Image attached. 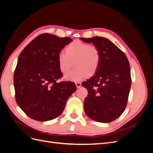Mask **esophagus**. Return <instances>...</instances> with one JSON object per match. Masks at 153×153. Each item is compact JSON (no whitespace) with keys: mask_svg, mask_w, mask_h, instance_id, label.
Here are the masks:
<instances>
[{"mask_svg":"<svg viewBox=\"0 0 153 153\" xmlns=\"http://www.w3.org/2000/svg\"><path fill=\"white\" fill-rule=\"evenodd\" d=\"M76 86L77 88H79L82 86V84L80 82H76Z\"/></svg>","mask_w":153,"mask_h":153,"instance_id":"34e87169","label":"esophagus"}]
</instances>
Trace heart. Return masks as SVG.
Masks as SVG:
<instances>
[{"label":"heart","mask_w":153,"mask_h":153,"mask_svg":"<svg viewBox=\"0 0 153 153\" xmlns=\"http://www.w3.org/2000/svg\"><path fill=\"white\" fill-rule=\"evenodd\" d=\"M65 50L66 53L60 52L57 55L60 71L66 74L73 62L75 67L65 76L66 80L78 82L96 73L101 62V51L97 46L76 40L69 43Z\"/></svg>","instance_id":"b5f03b06"}]
</instances>
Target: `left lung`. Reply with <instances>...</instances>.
<instances>
[{
	"label": "left lung",
	"instance_id": "8db88e82",
	"mask_svg": "<svg viewBox=\"0 0 153 153\" xmlns=\"http://www.w3.org/2000/svg\"><path fill=\"white\" fill-rule=\"evenodd\" d=\"M93 43L101 51V62L94 76L82 82L88 91L84 110L91 119L110 123L124 111L131 84L130 66L127 57L112 41L103 37L80 38Z\"/></svg>",
	"mask_w": 153,
	"mask_h": 153
}]
</instances>
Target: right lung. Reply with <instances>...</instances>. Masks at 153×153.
<instances>
[{"label":"right lung","mask_w":153,"mask_h":153,"mask_svg":"<svg viewBox=\"0 0 153 153\" xmlns=\"http://www.w3.org/2000/svg\"><path fill=\"white\" fill-rule=\"evenodd\" d=\"M73 39L45 33L22 50L14 73L15 100L31 119L47 121L59 117L76 89L75 83L57 80L62 76L58 53Z\"/></svg>","instance_id":"right-lung-1"}]
</instances>
